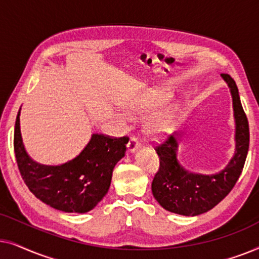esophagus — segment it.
Here are the masks:
<instances>
[{
    "instance_id": "esophagus-1",
    "label": "esophagus",
    "mask_w": 259,
    "mask_h": 259,
    "mask_svg": "<svg viewBox=\"0 0 259 259\" xmlns=\"http://www.w3.org/2000/svg\"><path fill=\"white\" fill-rule=\"evenodd\" d=\"M138 147H139V143H138L137 138L136 137H132L128 141V144H127V151L130 152V153H134L138 150Z\"/></svg>"
}]
</instances>
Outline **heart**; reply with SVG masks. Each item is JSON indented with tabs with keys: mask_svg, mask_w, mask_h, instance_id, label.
I'll return each instance as SVG.
<instances>
[{
	"mask_svg": "<svg viewBox=\"0 0 259 259\" xmlns=\"http://www.w3.org/2000/svg\"><path fill=\"white\" fill-rule=\"evenodd\" d=\"M168 98L169 93L166 90H154L144 95V98H141L139 101L130 105L126 111L130 115L133 116H146L164 105ZM175 116L176 111L171 105L162 106L147 119L145 123V133L154 139L165 136L172 130Z\"/></svg>",
	"mask_w": 259,
	"mask_h": 259,
	"instance_id": "1",
	"label": "heart"
}]
</instances>
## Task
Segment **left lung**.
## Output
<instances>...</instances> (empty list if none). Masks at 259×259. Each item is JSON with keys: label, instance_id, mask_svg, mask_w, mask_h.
I'll use <instances>...</instances> for the list:
<instances>
[{"label": "left lung", "instance_id": "1", "mask_svg": "<svg viewBox=\"0 0 259 259\" xmlns=\"http://www.w3.org/2000/svg\"><path fill=\"white\" fill-rule=\"evenodd\" d=\"M232 97L235 118V154L222 171L201 175L186 169L177 158L179 133H173L155 147L160 167L152 182V193L165 210L182 215L205 213L224 199L243 171L249 151V122L235 80L222 74Z\"/></svg>", "mask_w": 259, "mask_h": 259}]
</instances>
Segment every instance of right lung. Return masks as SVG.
<instances>
[{"instance_id": "obj_1", "label": "right lung", "mask_w": 259, "mask_h": 259, "mask_svg": "<svg viewBox=\"0 0 259 259\" xmlns=\"http://www.w3.org/2000/svg\"><path fill=\"white\" fill-rule=\"evenodd\" d=\"M20 112L14 132V150L22 178L37 199L69 213L93 210L111 186L113 168L126 152L128 138L92 134L79 155L61 165H44L33 160L24 148L20 130Z\"/></svg>"}]
</instances>
